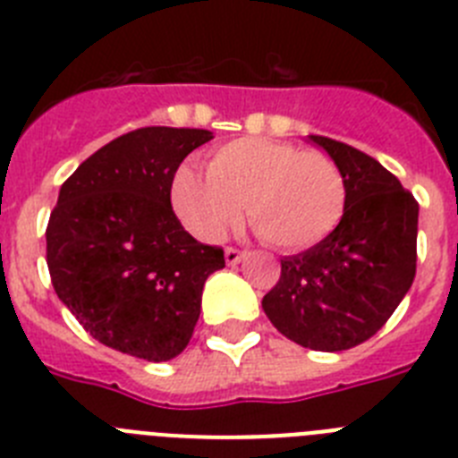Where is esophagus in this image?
I'll use <instances>...</instances> for the list:
<instances>
[{"label": "esophagus", "instance_id": "obj_1", "mask_svg": "<svg viewBox=\"0 0 458 458\" xmlns=\"http://www.w3.org/2000/svg\"><path fill=\"white\" fill-rule=\"evenodd\" d=\"M242 258H244V253H242L240 249H233V246L225 249V262H228V265H237V262H242Z\"/></svg>", "mask_w": 458, "mask_h": 458}]
</instances>
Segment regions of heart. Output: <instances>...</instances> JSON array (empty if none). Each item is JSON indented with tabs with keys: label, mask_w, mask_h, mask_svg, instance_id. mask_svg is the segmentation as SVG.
Masks as SVG:
<instances>
[{
	"label": "heart",
	"mask_w": 458,
	"mask_h": 458,
	"mask_svg": "<svg viewBox=\"0 0 458 458\" xmlns=\"http://www.w3.org/2000/svg\"><path fill=\"white\" fill-rule=\"evenodd\" d=\"M348 200L339 163L318 149L240 138L218 147L207 177L191 165L173 180V207L191 234L218 242L242 216L281 251H304L332 234Z\"/></svg>",
	"instance_id": "1"
}]
</instances>
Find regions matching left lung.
Wrapping results in <instances>:
<instances>
[{"mask_svg": "<svg viewBox=\"0 0 458 458\" xmlns=\"http://www.w3.org/2000/svg\"><path fill=\"white\" fill-rule=\"evenodd\" d=\"M309 140L339 163L345 212L320 244L281 260L262 309L301 348L339 352L371 339L411 290L420 205L369 154L325 135Z\"/></svg>", "mask_w": 458, "mask_h": 458, "instance_id": "obj_1", "label": "left lung"}]
</instances>
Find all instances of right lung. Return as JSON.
<instances>
[{
	"label": "right lung",
	"instance_id": "obj_1",
	"mask_svg": "<svg viewBox=\"0 0 458 458\" xmlns=\"http://www.w3.org/2000/svg\"><path fill=\"white\" fill-rule=\"evenodd\" d=\"M212 131L147 126L78 165L47 221V269L78 323L108 348L168 361L189 345L224 249L193 240L170 205L174 173Z\"/></svg>",
	"mask_w": 458,
	"mask_h": 458
}]
</instances>
